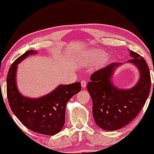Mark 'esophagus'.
Masks as SVG:
<instances>
[{
  "mask_svg": "<svg viewBox=\"0 0 154 154\" xmlns=\"http://www.w3.org/2000/svg\"><path fill=\"white\" fill-rule=\"evenodd\" d=\"M81 85H82V88H86V81H84V80H82V81L81 82Z\"/></svg>",
  "mask_w": 154,
  "mask_h": 154,
  "instance_id": "esophagus-1",
  "label": "esophagus"
}]
</instances>
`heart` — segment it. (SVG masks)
I'll list each match as a JSON object with an SVG mask.
<instances>
[{"mask_svg": "<svg viewBox=\"0 0 154 154\" xmlns=\"http://www.w3.org/2000/svg\"><path fill=\"white\" fill-rule=\"evenodd\" d=\"M105 56V53L103 51L98 50V49H94L91 50L87 53L86 58L88 60H94L102 59Z\"/></svg>", "mask_w": 154, "mask_h": 154, "instance_id": "b5f03b06", "label": "heart"}]
</instances>
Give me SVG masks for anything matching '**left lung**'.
I'll use <instances>...</instances> for the list:
<instances>
[{
  "label": "left lung",
  "mask_w": 154,
  "mask_h": 154,
  "mask_svg": "<svg viewBox=\"0 0 154 154\" xmlns=\"http://www.w3.org/2000/svg\"><path fill=\"white\" fill-rule=\"evenodd\" d=\"M131 60L140 72V79L133 87L119 88L112 82V76L121 63H113L91 75L87 90L93 102V115L100 128L116 131L131 123L144 107L151 88L150 71L146 60L130 51Z\"/></svg>",
  "instance_id": "8db88e82"
}]
</instances>
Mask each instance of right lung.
I'll use <instances>...</instances> for the list:
<instances>
[{
    "mask_svg": "<svg viewBox=\"0 0 154 154\" xmlns=\"http://www.w3.org/2000/svg\"><path fill=\"white\" fill-rule=\"evenodd\" d=\"M36 51L29 50L17 58L9 69L7 77V96L10 108L19 121L31 131L54 135L61 131L65 123L66 104L81 91V82L60 84L40 98H29L19 92L17 86L18 64Z\"/></svg>",
    "mask_w": 154,
    "mask_h": 154,
    "instance_id": "obj_1",
    "label": "right lung"
}]
</instances>
